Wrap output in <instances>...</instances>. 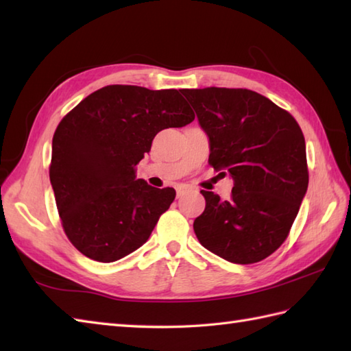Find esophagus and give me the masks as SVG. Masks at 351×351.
<instances>
[{"label":"esophagus","mask_w":351,"mask_h":351,"mask_svg":"<svg viewBox=\"0 0 351 351\" xmlns=\"http://www.w3.org/2000/svg\"><path fill=\"white\" fill-rule=\"evenodd\" d=\"M176 191H177V198H180V197H183L186 192H189L191 191V188L188 184H178L177 188H176Z\"/></svg>","instance_id":"esophagus-1"}]
</instances>
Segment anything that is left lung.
Returning a JSON list of instances; mask_svg holds the SVG:
<instances>
[{"mask_svg": "<svg viewBox=\"0 0 351 351\" xmlns=\"http://www.w3.org/2000/svg\"><path fill=\"white\" fill-rule=\"evenodd\" d=\"M209 134V165L232 176L230 199L209 191L194 232L204 248L248 265L288 238L307 191L306 144L295 118L250 89H182Z\"/></svg>", "mask_w": 351, "mask_h": 351, "instance_id": "left-lung-1", "label": "left lung"}]
</instances>
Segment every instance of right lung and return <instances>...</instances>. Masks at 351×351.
I'll use <instances>...</instances> for the list:
<instances>
[{
  "label": "right lung",
  "mask_w": 351,
  "mask_h": 351,
  "mask_svg": "<svg viewBox=\"0 0 351 351\" xmlns=\"http://www.w3.org/2000/svg\"><path fill=\"white\" fill-rule=\"evenodd\" d=\"M195 115L177 89L110 84L66 113L53 136L49 180L65 234L97 262H115L138 250L176 198L136 180L134 167L163 128Z\"/></svg>",
  "instance_id": "add662e5"
}]
</instances>
